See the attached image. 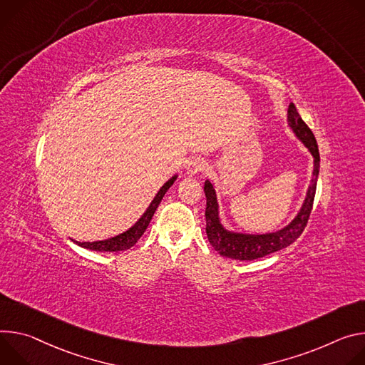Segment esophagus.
<instances>
[{
    "label": "esophagus",
    "mask_w": 365,
    "mask_h": 365,
    "mask_svg": "<svg viewBox=\"0 0 365 365\" xmlns=\"http://www.w3.org/2000/svg\"><path fill=\"white\" fill-rule=\"evenodd\" d=\"M206 168V160L203 158H192L187 162V173L190 175H195L198 173H203Z\"/></svg>",
    "instance_id": "1"
}]
</instances>
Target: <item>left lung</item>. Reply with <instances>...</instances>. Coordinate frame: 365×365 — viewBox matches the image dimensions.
Here are the masks:
<instances>
[{"mask_svg":"<svg viewBox=\"0 0 365 365\" xmlns=\"http://www.w3.org/2000/svg\"><path fill=\"white\" fill-rule=\"evenodd\" d=\"M289 123L297 138L309 148L314 158V168H313V180L309 185V191L304 200V205L297 215V217L284 229H281L275 233L267 235H242V233H232L227 232L219 222L217 213V200L216 192L210 181L205 182V192H206V233L212 247L226 258L239 259V261H252L277 252L282 248H287L293 242L303 233L304 227L307 226L313 200L316 194V181L319 175V149L314 139V135L304 123L300 114L297 113L296 106L292 103L289 106Z\"/></svg>","mask_w":365,"mask_h":365,"instance_id":"left-lung-1","label":"left lung"}]
</instances>
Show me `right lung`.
Listing matches in <instances>:
<instances>
[{
    "instance_id": "right-lung-1",
    "label": "right lung",
    "mask_w": 365,
    "mask_h": 365,
    "mask_svg": "<svg viewBox=\"0 0 365 365\" xmlns=\"http://www.w3.org/2000/svg\"><path fill=\"white\" fill-rule=\"evenodd\" d=\"M175 178L177 177H173L168 182L162 185V188L158 191V194L152 200V203L148 207V210L145 212V215L128 232L121 233L118 236H114V237H110V239H106V240H98V242H75V240L73 242H75V244H78L79 247L91 250V251H100V252H120V251H126V250L132 248L136 244V242L140 239V236L143 235L146 227L149 226V223L152 220V216H153L155 210L158 209L162 197L165 195L168 188L174 184Z\"/></svg>"
}]
</instances>
